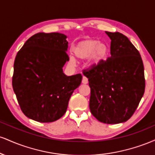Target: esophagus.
<instances>
[{"mask_svg":"<svg viewBox=\"0 0 155 155\" xmlns=\"http://www.w3.org/2000/svg\"><path fill=\"white\" fill-rule=\"evenodd\" d=\"M82 83L83 84H87L88 83V79L86 77V76H83Z\"/></svg>","mask_w":155,"mask_h":155,"instance_id":"obj_1","label":"esophagus"}]
</instances>
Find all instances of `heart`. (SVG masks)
I'll use <instances>...</instances> for the list:
<instances>
[{
	"instance_id": "obj_1",
	"label": "heart",
	"mask_w": 155,
	"mask_h": 155,
	"mask_svg": "<svg viewBox=\"0 0 155 155\" xmlns=\"http://www.w3.org/2000/svg\"><path fill=\"white\" fill-rule=\"evenodd\" d=\"M108 53L107 44L100 42L97 39H86L78 43L74 48V54L77 59L85 60L89 58V64L97 67L104 63ZM74 58H70V63H74Z\"/></svg>"
}]
</instances>
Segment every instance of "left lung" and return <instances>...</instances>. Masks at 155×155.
<instances>
[{
  "instance_id": "8db88e82",
  "label": "left lung",
  "mask_w": 155,
  "mask_h": 155,
  "mask_svg": "<svg viewBox=\"0 0 155 155\" xmlns=\"http://www.w3.org/2000/svg\"><path fill=\"white\" fill-rule=\"evenodd\" d=\"M111 41V57L97 67L83 71L90 87V109L101 122L128 120L145 90L144 68L139 51L122 33L106 31Z\"/></svg>"
}]
</instances>
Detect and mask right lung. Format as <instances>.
Segmentation results:
<instances>
[{"mask_svg":"<svg viewBox=\"0 0 155 155\" xmlns=\"http://www.w3.org/2000/svg\"><path fill=\"white\" fill-rule=\"evenodd\" d=\"M67 36L59 33L33 35L17 52L12 87L21 110L39 122H52L66 112L68 101L82 79L67 76L63 67L69 60Z\"/></svg>","mask_w":155,"mask_h":155,"instance_id":"right-lung-1","label":"right lung"}]
</instances>
